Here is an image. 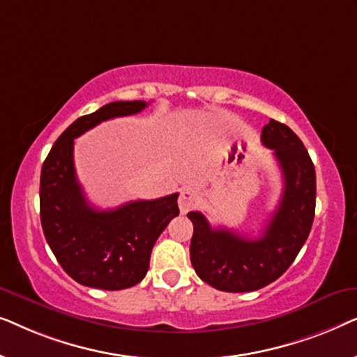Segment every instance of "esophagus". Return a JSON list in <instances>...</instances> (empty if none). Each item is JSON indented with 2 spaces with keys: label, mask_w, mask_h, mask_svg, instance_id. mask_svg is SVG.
<instances>
[{
  "label": "esophagus",
  "mask_w": 357,
  "mask_h": 357,
  "mask_svg": "<svg viewBox=\"0 0 357 357\" xmlns=\"http://www.w3.org/2000/svg\"><path fill=\"white\" fill-rule=\"evenodd\" d=\"M197 204V193L192 188H185L178 197V208L182 213H188Z\"/></svg>",
  "instance_id": "1"
}]
</instances>
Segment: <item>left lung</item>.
Here are the masks:
<instances>
[{
    "label": "left lung",
    "mask_w": 357,
    "mask_h": 357,
    "mask_svg": "<svg viewBox=\"0 0 357 357\" xmlns=\"http://www.w3.org/2000/svg\"><path fill=\"white\" fill-rule=\"evenodd\" d=\"M261 143L273 149L284 180L263 236L248 238L226 227L214 229L203 213H188L193 222L190 260L197 275L219 291L250 292L276 281L296 260L314 222L315 167L299 136L270 120Z\"/></svg>",
    "instance_id": "1"
}]
</instances>
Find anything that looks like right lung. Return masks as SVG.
Masks as SVG:
<instances>
[{
    "mask_svg": "<svg viewBox=\"0 0 357 357\" xmlns=\"http://www.w3.org/2000/svg\"><path fill=\"white\" fill-rule=\"evenodd\" d=\"M146 107L144 100H119L79 116L55 141L42 165L43 234L63 270L82 286L119 291L138 284L149 270L155 241L178 216V193L100 211L91 206L76 178L73 149L77 136L100 121L135 115Z\"/></svg>",
    "mask_w": 357,
    "mask_h": 357,
    "instance_id": "right-lung-1",
    "label": "right lung"
}]
</instances>
